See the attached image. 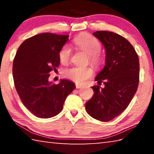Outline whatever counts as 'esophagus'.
<instances>
[{
	"label": "esophagus",
	"instance_id": "obj_1",
	"mask_svg": "<svg viewBox=\"0 0 154 154\" xmlns=\"http://www.w3.org/2000/svg\"><path fill=\"white\" fill-rule=\"evenodd\" d=\"M83 85H79V84H76V88H77V89H79V88H82Z\"/></svg>",
	"mask_w": 154,
	"mask_h": 154
}]
</instances>
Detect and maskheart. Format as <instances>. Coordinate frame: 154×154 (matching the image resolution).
Returning <instances> with one entry per match:
<instances>
[{"label": "heart", "instance_id": "heart-1", "mask_svg": "<svg viewBox=\"0 0 154 154\" xmlns=\"http://www.w3.org/2000/svg\"><path fill=\"white\" fill-rule=\"evenodd\" d=\"M73 43L78 48L89 55L90 62L94 66L98 67L102 64L103 58L99 54L102 45L98 38L90 35H83L77 36L73 40ZM71 49L68 45H64L59 51V59L61 63L66 64L69 63L71 57ZM93 74L91 67L74 66L66 69L64 75L67 79L76 83H83L90 78Z\"/></svg>", "mask_w": 154, "mask_h": 154}]
</instances>
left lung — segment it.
<instances>
[{"label": "left lung", "instance_id": "left-lung-1", "mask_svg": "<svg viewBox=\"0 0 154 154\" xmlns=\"http://www.w3.org/2000/svg\"><path fill=\"white\" fill-rule=\"evenodd\" d=\"M105 49V64L95 80L94 95L85 103L87 113L96 119L109 122L122 113L136 93L139 81V60L136 51L123 36L109 31L94 32Z\"/></svg>", "mask_w": 154, "mask_h": 154}]
</instances>
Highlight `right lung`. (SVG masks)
I'll use <instances>...</instances> for the list:
<instances>
[{
    "instance_id": "1",
    "label": "right lung",
    "mask_w": 154,
    "mask_h": 154,
    "mask_svg": "<svg viewBox=\"0 0 154 154\" xmlns=\"http://www.w3.org/2000/svg\"><path fill=\"white\" fill-rule=\"evenodd\" d=\"M69 35L41 33L25 40L13 63L15 89L24 105L36 117L50 118L62 110L65 100L75 88L67 79L49 82V72L59 66V51Z\"/></svg>"
}]
</instances>
